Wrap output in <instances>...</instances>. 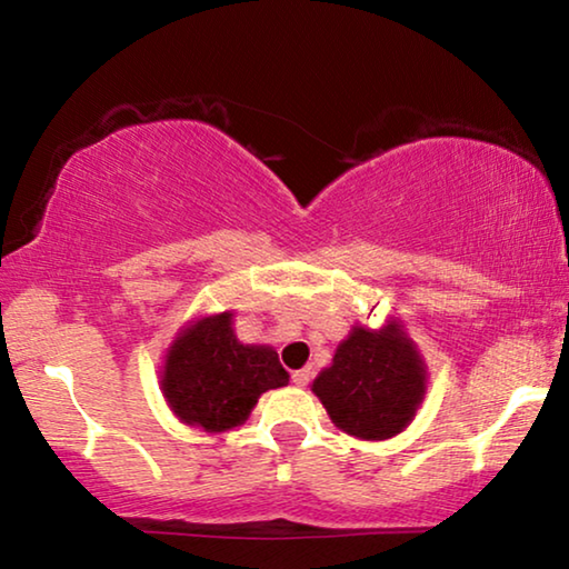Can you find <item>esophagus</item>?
<instances>
[{"label":"esophagus","mask_w":569,"mask_h":569,"mask_svg":"<svg viewBox=\"0 0 569 569\" xmlns=\"http://www.w3.org/2000/svg\"><path fill=\"white\" fill-rule=\"evenodd\" d=\"M291 378H293V383H296V386L303 388V386H309V380H311V370H309V368H303V370H296Z\"/></svg>","instance_id":"esophagus-1"}]
</instances>
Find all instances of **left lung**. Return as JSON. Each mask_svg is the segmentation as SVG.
Here are the masks:
<instances>
[{"label": "left lung", "mask_w": 569, "mask_h": 569, "mask_svg": "<svg viewBox=\"0 0 569 569\" xmlns=\"http://www.w3.org/2000/svg\"><path fill=\"white\" fill-rule=\"evenodd\" d=\"M311 391L339 429L378 442L401 435L417 417L427 393V366L398 321L383 329L352 327Z\"/></svg>", "instance_id": "1"}]
</instances>
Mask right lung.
<instances>
[{"instance_id": "1", "label": "right lung", "mask_w": 569, "mask_h": 569, "mask_svg": "<svg viewBox=\"0 0 569 569\" xmlns=\"http://www.w3.org/2000/svg\"><path fill=\"white\" fill-rule=\"evenodd\" d=\"M286 383L288 372L273 347L242 345L234 337L232 311L183 327L160 376L176 417L209 435L240 427L262 393Z\"/></svg>"}]
</instances>
